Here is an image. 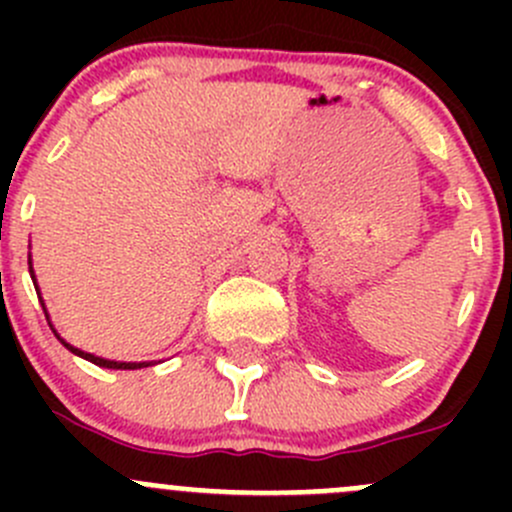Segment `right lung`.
<instances>
[{"instance_id": "add662e5", "label": "right lung", "mask_w": 512, "mask_h": 512, "mask_svg": "<svg viewBox=\"0 0 512 512\" xmlns=\"http://www.w3.org/2000/svg\"><path fill=\"white\" fill-rule=\"evenodd\" d=\"M29 265H32V262H29ZM29 272H32V275H34L32 267H29ZM34 282H36V280H34ZM34 287H36V285H34ZM44 312H46V307H44ZM54 334H56V332H54ZM56 337H59V334H56ZM59 339H61V337H59ZM61 344H64V347L69 349V352H74L76 356H81V359L91 361V364L103 366V369H141V366H148V361H141V364H138V361H111V359H101V356H94V354H89V352H81V349L71 347V344H66L64 339H61Z\"/></svg>"}]
</instances>
